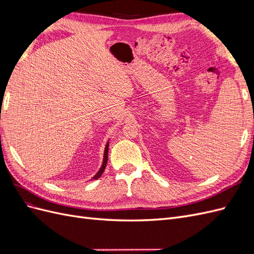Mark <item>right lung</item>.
I'll list each match as a JSON object with an SVG mask.
<instances>
[{"label":"right lung","instance_id":"right-lung-1","mask_svg":"<svg viewBox=\"0 0 254 254\" xmlns=\"http://www.w3.org/2000/svg\"><path fill=\"white\" fill-rule=\"evenodd\" d=\"M108 149H109V141L107 142L106 144V147H105V151H104V159H103V164L101 166V168H99V171L94 175V177L92 179H98L99 177H101L105 171L106 168V165H107V162H108Z\"/></svg>","mask_w":254,"mask_h":254}]
</instances>
